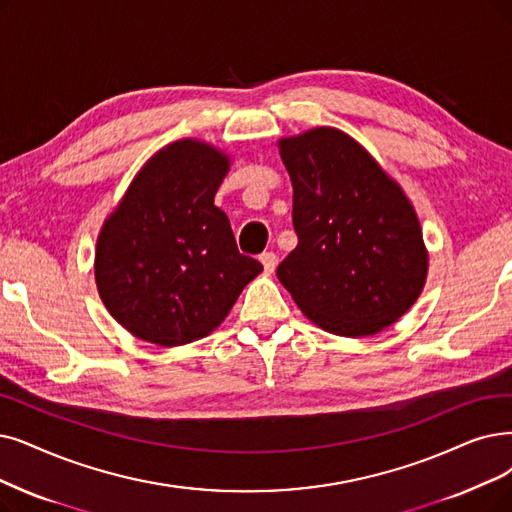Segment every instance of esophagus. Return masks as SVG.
Wrapping results in <instances>:
<instances>
[{"mask_svg": "<svg viewBox=\"0 0 512 512\" xmlns=\"http://www.w3.org/2000/svg\"><path fill=\"white\" fill-rule=\"evenodd\" d=\"M260 262H262L264 271H267V273H273V271H275V267H277L279 258H277V254H275V252H264V254H260Z\"/></svg>", "mask_w": 512, "mask_h": 512, "instance_id": "34e87169", "label": "esophagus"}]
</instances>
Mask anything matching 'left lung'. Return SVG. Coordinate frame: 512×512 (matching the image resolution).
<instances>
[{
    "label": "left lung",
    "instance_id": "8db88e82",
    "mask_svg": "<svg viewBox=\"0 0 512 512\" xmlns=\"http://www.w3.org/2000/svg\"><path fill=\"white\" fill-rule=\"evenodd\" d=\"M298 245L277 277L300 311L338 336H374L420 296L428 254L414 206L357 140L336 128L281 138Z\"/></svg>",
    "mask_w": 512,
    "mask_h": 512
}]
</instances>
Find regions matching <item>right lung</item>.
<instances>
[{"label": "right lung", "mask_w": 512, "mask_h": 512, "mask_svg": "<svg viewBox=\"0 0 512 512\" xmlns=\"http://www.w3.org/2000/svg\"><path fill=\"white\" fill-rule=\"evenodd\" d=\"M229 157L208 142L176 140L155 153L102 224L94 275L107 311L159 346L208 336L262 264L237 250L214 206Z\"/></svg>", "instance_id": "right-lung-1"}]
</instances>
